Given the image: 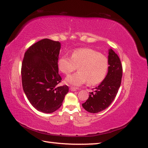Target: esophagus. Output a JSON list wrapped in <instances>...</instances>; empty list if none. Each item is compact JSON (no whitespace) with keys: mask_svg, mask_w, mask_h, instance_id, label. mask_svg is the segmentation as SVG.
Segmentation results:
<instances>
[{"mask_svg":"<svg viewBox=\"0 0 148 148\" xmlns=\"http://www.w3.org/2000/svg\"><path fill=\"white\" fill-rule=\"evenodd\" d=\"M70 90H71V91H77L76 88H73V87L70 88Z\"/></svg>","mask_w":148,"mask_h":148,"instance_id":"34e87169","label":"esophagus"}]
</instances>
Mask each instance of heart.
Returning a JSON list of instances; mask_svg holds the SVG:
<instances>
[{"instance_id":"heart-1","label":"heart","mask_w":148,"mask_h":148,"mask_svg":"<svg viewBox=\"0 0 148 148\" xmlns=\"http://www.w3.org/2000/svg\"><path fill=\"white\" fill-rule=\"evenodd\" d=\"M57 64L58 69L66 75L78 67V72L66 79L67 84L74 86H79L87 81L90 85L99 83L105 78L108 67L107 58L91 49L75 50L71 57L66 55L61 56Z\"/></svg>"}]
</instances>
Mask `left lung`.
Wrapping results in <instances>:
<instances>
[{"instance_id":"8db88e82","label":"left lung","mask_w":148,"mask_h":148,"mask_svg":"<svg viewBox=\"0 0 148 148\" xmlns=\"http://www.w3.org/2000/svg\"><path fill=\"white\" fill-rule=\"evenodd\" d=\"M108 73L104 80L95 91L91 92L85 103L82 104L88 112L96 113L104 110L115 99L121 86L122 76V66L117 54L112 49L108 50Z\"/></svg>"}]
</instances>
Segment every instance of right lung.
<instances>
[{
  "mask_svg": "<svg viewBox=\"0 0 148 148\" xmlns=\"http://www.w3.org/2000/svg\"><path fill=\"white\" fill-rule=\"evenodd\" d=\"M60 43L43 39L32 45L25 53L21 75L23 91L38 111L51 113L62 105L69 88L57 86L62 78L57 62Z\"/></svg>",
  "mask_w": 148,
  "mask_h": 148,
  "instance_id": "add662e5",
  "label": "right lung"
}]
</instances>
